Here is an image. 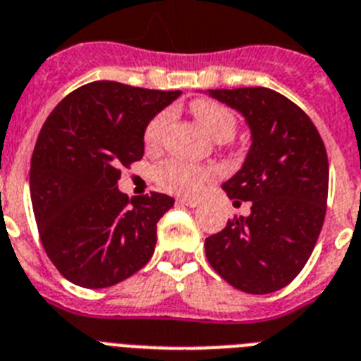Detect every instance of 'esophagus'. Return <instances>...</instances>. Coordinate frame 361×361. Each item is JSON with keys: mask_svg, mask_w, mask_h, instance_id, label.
Returning <instances> with one entry per match:
<instances>
[{"mask_svg": "<svg viewBox=\"0 0 361 361\" xmlns=\"http://www.w3.org/2000/svg\"><path fill=\"white\" fill-rule=\"evenodd\" d=\"M180 204L187 205V207H198L200 198H180Z\"/></svg>", "mask_w": 361, "mask_h": 361, "instance_id": "obj_1", "label": "esophagus"}]
</instances>
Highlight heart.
<instances>
[{"instance_id":"heart-1","label":"heart","mask_w":361,"mask_h":361,"mask_svg":"<svg viewBox=\"0 0 361 361\" xmlns=\"http://www.w3.org/2000/svg\"><path fill=\"white\" fill-rule=\"evenodd\" d=\"M192 114L196 115V119L204 124V128L207 130L211 137L224 143L235 135L237 130V119L231 111L227 110L226 106L218 104L213 101H196L192 104ZM172 121V111L165 110L161 114H157L150 123H148L147 130H145V145L150 148L159 147L163 141L166 128ZM214 176L213 169L209 166L192 165V163L172 161L163 163L156 171V180L163 189L171 190V192H196L200 187L204 185L205 181L211 180Z\"/></svg>"}]
</instances>
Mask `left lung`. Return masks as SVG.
I'll return each mask as SVG.
<instances>
[{"label":"left lung","mask_w":361,"mask_h":361,"mask_svg":"<svg viewBox=\"0 0 361 361\" xmlns=\"http://www.w3.org/2000/svg\"><path fill=\"white\" fill-rule=\"evenodd\" d=\"M244 117L251 147L222 189L247 216L205 238V255L224 281L246 293H271L298 277L319 237L329 195V159L305 111L268 87L207 90Z\"/></svg>","instance_id":"left-lung-1"}]
</instances>
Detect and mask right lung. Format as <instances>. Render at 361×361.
Listing matches in <instances>:
<instances>
[{
    "label": "right lung",
    "instance_id": "right-lung-1",
    "mask_svg": "<svg viewBox=\"0 0 361 361\" xmlns=\"http://www.w3.org/2000/svg\"><path fill=\"white\" fill-rule=\"evenodd\" d=\"M181 92L97 80L78 87L44 123L31 161V202L42 244L63 277L108 288L147 264L159 218L174 198L128 196L121 166L145 154V130Z\"/></svg>",
    "mask_w": 361,
    "mask_h": 361
}]
</instances>
